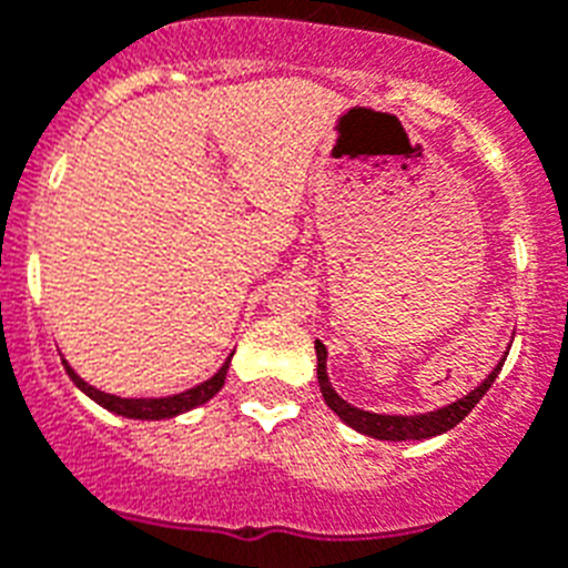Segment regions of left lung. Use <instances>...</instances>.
<instances>
[{
	"instance_id": "8db88e82",
	"label": "left lung",
	"mask_w": 568,
	"mask_h": 568,
	"mask_svg": "<svg viewBox=\"0 0 568 568\" xmlns=\"http://www.w3.org/2000/svg\"><path fill=\"white\" fill-rule=\"evenodd\" d=\"M316 377L318 388H322V397L331 409L339 415L342 424H348L351 429L368 435V438H379V442H424V438H435V435H444L447 429H453L456 424H462L467 415L473 412V406L487 395V388L494 386L496 374L503 372V363L496 365L494 372L487 374L485 383L467 392L464 397H458L456 403H447L442 409L424 412V415H377V412H365L351 406L348 400H342L339 395L331 386L327 379V348L316 339Z\"/></svg>"
}]
</instances>
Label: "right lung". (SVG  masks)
Here are the masks:
<instances>
[{
  "mask_svg": "<svg viewBox=\"0 0 568 568\" xmlns=\"http://www.w3.org/2000/svg\"><path fill=\"white\" fill-rule=\"evenodd\" d=\"M229 363H232V357L220 365V372L214 374V377L203 379V383H200V386H194V388H185V392H180V395H171V397H119V395H106V392H101V388H95V386H89L87 379L78 377L72 365L63 359L65 374L72 377V383L81 388L83 395L92 397V400H95L98 406H104L106 412H115V415H121V418H133V420L176 418V415H182V412H191V409H196V406L209 403L211 397L217 395L220 388H223V383H226Z\"/></svg>",
  "mask_w": 568,
  "mask_h": 568,
  "instance_id": "1",
  "label": "right lung"
}]
</instances>
